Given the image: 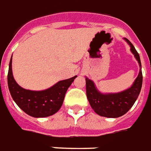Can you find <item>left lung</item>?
<instances>
[{
  "label": "left lung",
  "instance_id": "obj_1",
  "mask_svg": "<svg viewBox=\"0 0 151 151\" xmlns=\"http://www.w3.org/2000/svg\"><path fill=\"white\" fill-rule=\"evenodd\" d=\"M124 40L129 45L130 51L134 55L140 66L138 77L129 89L115 93H101L97 90L93 81L86 78L88 101L94 112L102 117L118 118L125 114L133 106L141 91L142 73L140 57L132 43L127 38H124Z\"/></svg>",
  "mask_w": 151,
  "mask_h": 151
}]
</instances>
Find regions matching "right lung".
I'll use <instances>...</instances> for the list:
<instances>
[{
  "instance_id": "1",
  "label": "right lung",
  "mask_w": 151,
  "mask_h": 151,
  "mask_svg": "<svg viewBox=\"0 0 151 151\" xmlns=\"http://www.w3.org/2000/svg\"><path fill=\"white\" fill-rule=\"evenodd\" d=\"M77 76L58 81L47 90L41 91L25 90L19 86L13 78L12 58L8 72V86L13 101L24 113L33 118H45L60 110L68 88Z\"/></svg>"
}]
</instances>
